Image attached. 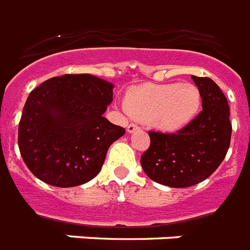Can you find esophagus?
<instances>
[{"instance_id": "esophagus-1", "label": "esophagus", "mask_w": 250, "mask_h": 250, "mask_svg": "<svg viewBox=\"0 0 250 250\" xmlns=\"http://www.w3.org/2000/svg\"><path fill=\"white\" fill-rule=\"evenodd\" d=\"M137 129H140V127L137 125H135V123H129L128 125H127V132L132 133L135 132V131H137Z\"/></svg>"}]
</instances>
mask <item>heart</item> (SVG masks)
Returning <instances> with one entry per match:
<instances>
[{
  "label": "heart",
  "mask_w": 250,
  "mask_h": 250,
  "mask_svg": "<svg viewBox=\"0 0 250 250\" xmlns=\"http://www.w3.org/2000/svg\"><path fill=\"white\" fill-rule=\"evenodd\" d=\"M125 106L132 117L175 132L196 118L201 96L192 84H144L127 92Z\"/></svg>",
  "instance_id": "b5f03b06"
}]
</instances>
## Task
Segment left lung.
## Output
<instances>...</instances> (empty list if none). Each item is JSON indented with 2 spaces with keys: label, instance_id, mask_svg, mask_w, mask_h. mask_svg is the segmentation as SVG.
I'll return each mask as SVG.
<instances>
[{
  "label": "left lung",
  "instance_id": "left-lung-1",
  "mask_svg": "<svg viewBox=\"0 0 250 250\" xmlns=\"http://www.w3.org/2000/svg\"><path fill=\"white\" fill-rule=\"evenodd\" d=\"M202 100V110L175 133L149 131L150 146L141 156L145 174L172 188L198 184L225 160L231 143L229 107L221 88L210 78L192 75Z\"/></svg>",
  "mask_w": 250,
  "mask_h": 250
}]
</instances>
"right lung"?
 Returning <instances> with one entry per match:
<instances>
[{"instance_id":"add662e5","label":"right lung","mask_w":250,"mask_h":250,"mask_svg":"<svg viewBox=\"0 0 250 250\" xmlns=\"http://www.w3.org/2000/svg\"><path fill=\"white\" fill-rule=\"evenodd\" d=\"M114 85L89 74L45 80L23 107L18 145L36 178L67 188L100 172L107 149L125 133L102 114L113 101Z\"/></svg>"}]
</instances>
